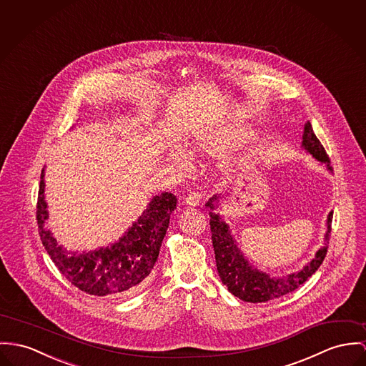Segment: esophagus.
Returning a JSON list of instances; mask_svg holds the SVG:
<instances>
[{"label": "esophagus", "mask_w": 366, "mask_h": 366, "mask_svg": "<svg viewBox=\"0 0 366 366\" xmlns=\"http://www.w3.org/2000/svg\"><path fill=\"white\" fill-rule=\"evenodd\" d=\"M200 199H202L200 194L192 192V194H189L188 197H185L184 203H185L188 207H195V206H197V204L200 203Z\"/></svg>", "instance_id": "obj_1"}]
</instances>
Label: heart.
Listing matches in <instances>:
<instances>
[{
	"mask_svg": "<svg viewBox=\"0 0 366 366\" xmlns=\"http://www.w3.org/2000/svg\"><path fill=\"white\" fill-rule=\"evenodd\" d=\"M231 141V137L224 132H207L197 137V141L191 146V154L199 153H219L225 147V144ZM172 162L179 167L188 166V157L182 152H171Z\"/></svg>",
	"mask_w": 366,
	"mask_h": 366,
	"instance_id": "b5f03b06",
	"label": "heart"
}]
</instances>
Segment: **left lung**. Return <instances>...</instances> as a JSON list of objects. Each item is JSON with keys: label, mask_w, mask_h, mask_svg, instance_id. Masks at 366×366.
I'll use <instances>...</instances> for the list:
<instances>
[{"label": "left lung", "mask_w": 366, "mask_h": 366, "mask_svg": "<svg viewBox=\"0 0 366 366\" xmlns=\"http://www.w3.org/2000/svg\"><path fill=\"white\" fill-rule=\"evenodd\" d=\"M302 147L310 153L317 162L326 164L329 171L330 159L322 146L320 141L316 138L310 121L305 124L302 135ZM219 197L214 195L209 199L206 206L210 209V229L212 241L216 254V266L222 282L227 285L228 291L245 302H266L274 298H280L285 294L295 291L301 284L307 282L310 276L319 269L323 259L327 253L329 234L332 229L333 213L327 216V231L325 234V245L316 252L315 257L308 264H305L300 272L287 274L285 277H270L269 274L254 269L248 262V259L237 247V241L232 237L229 227L220 217L219 213H214L217 209Z\"/></svg>", "instance_id": "obj_1"}]
</instances>
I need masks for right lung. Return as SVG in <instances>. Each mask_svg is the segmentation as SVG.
Returning a JSON list of instances; mask_svg holds the SVG:
<instances>
[{"instance_id": "1", "label": "right lung", "mask_w": 366, "mask_h": 366, "mask_svg": "<svg viewBox=\"0 0 366 366\" xmlns=\"http://www.w3.org/2000/svg\"><path fill=\"white\" fill-rule=\"evenodd\" d=\"M44 187L43 169L36 210L39 234L43 247L68 282L97 297L128 295L149 282L169 228V214L177 206V197L169 192L153 197L141 217L109 247L89 252H68L56 242L51 231L44 228L49 219Z\"/></svg>"}]
</instances>
